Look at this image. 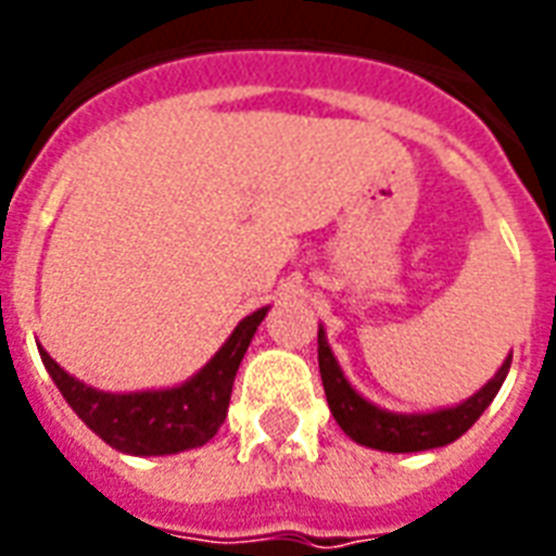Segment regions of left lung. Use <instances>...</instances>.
Returning a JSON list of instances; mask_svg holds the SVG:
<instances>
[{"label":"left lung","mask_w":556,"mask_h":556,"mask_svg":"<svg viewBox=\"0 0 556 556\" xmlns=\"http://www.w3.org/2000/svg\"><path fill=\"white\" fill-rule=\"evenodd\" d=\"M513 354L503 361L497 375L479 393L465 399L455 408L429 410V414H396V410L378 408L349 384V378L339 369L333 351L327 345L325 330L318 327V369H321V384H325L327 405L337 417L339 429L349 434L351 441L384 450V453H422L434 446H446L455 438H462L479 417L489 408L491 399L497 396L503 378L509 372Z\"/></svg>","instance_id":"1"}]
</instances>
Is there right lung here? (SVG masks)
I'll list each match as a JSON object with an SVG mask.
<instances>
[{
  "instance_id": "right-lung-1",
  "label": "right lung",
  "mask_w": 556,
  "mask_h": 556,
  "mask_svg": "<svg viewBox=\"0 0 556 556\" xmlns=\"http://www.w3.org/2000/svg\"><path fill=\"white\" fill-rule=\"evenodd\" d=\"M265 315L267 306L247 315L190 381L169 390L103 393L67 375L41 345L38 351L74 414L113 450L127 455H172L202 446L217 434L229 410L238 366Z\"/></svg>"
}]
</instances>
